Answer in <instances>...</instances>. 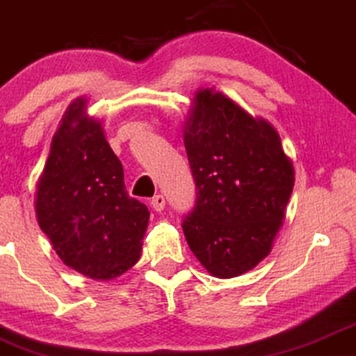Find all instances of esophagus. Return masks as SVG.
Returning <instances> with one entry per match:
<instances>
[{"mask_svg":"<svg viewBox=\"0 0 356 356\" xmlns=\"http://www.w3.org/2000/svg\"><path fill=\"white\" fill-rule=\"evenodd\" d=\"M165 205H166V200L163 195H154V197L151 198V207H153L156 211H161L165 209Z\"/></svg>","mask_w":356,"mask_h":356,"instance_id":"1","label":"esophagus"}]
</instances>
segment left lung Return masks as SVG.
Listing matches in <instances>:
<instances>
[{
    "instance_id": "8db88e82",
    "label": "left lung",
    "mask_w": 356,
    "mask_h": 356,
    "mask_svg": "<svg viewBox=\"0 0 356 356\" xmlns=\"http://www.w3.org/2000/svg\"><path fill=\"white\" fill-rule=\"evenodd\" d=\"M185 147L197 186L181 227L191 252L217 277L254 269L284 220L294 168L281 138L222 92H197Z\"/></svg>"
}]
</instances>
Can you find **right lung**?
Wrapping results in <instances>:
<instances>
[{"mask_svg":"<svg viewBox=\"0 0 356 356\" xmlns=\"http://www.w3.org/2000/svg\"><path fill=\"white\" fill-rule=\"evenodd\" d=\"M40 229L63 264L92 279H114L139 259L149 211L131 198L121 161L101 122L75 99L51 141L37 186Z\"/></svg>","mask_w":356,"mask_h":356,"instance_id":"1","label":"right lung"}]
</instances>
